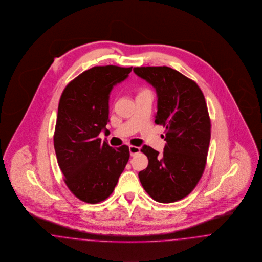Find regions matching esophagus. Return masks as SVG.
I'll use <instances>...</instances> for the list:
<instances>
[{
    "label": "esophagus",
    "mask_w": 262,
    "mask_h": 262,
    "mask_svg": "<svg viewBox=\"0 0 262 262\" xmlns=\"http://www.w3.org/2000/svg\"><path fill=\"white\" fill-rule=\"evenodd\" d=\"M129 151H130V155L134 157L140 152V148H138L136 146H129Z\"/></svg>",
    "instance_id": "esophagus-1"
}]
</instances>
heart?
Segmentation results:
<instances>
[{
	"instance_id": "obj_1",
	"label": "heart",
	"mask_w": 262,
	"mask_h": 262,
	"mask_svg": "<svg viewBox=\"0 0 262 262\" xmlns=\"http://www.w3.org/2000/svg\"><path fill=\"white\" fill-rule=\"evenodd\" d=\"M144 92H145V91H144Z\"/></svg>"
}]
</instances>
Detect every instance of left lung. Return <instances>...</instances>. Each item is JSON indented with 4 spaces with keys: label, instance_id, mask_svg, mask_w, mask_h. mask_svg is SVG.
<instances>
[{
    "label": "left lung",
    "instance_id": "1",
    "mask_svg": "<svg viewBox=\"0 0 262 262\" xmlns=\"http://www.w3.org/2000/svg\"><path fill=\"white\" fill-rule=\"evenodd\" d=\"M133 71L156 89L155 122L165 127L166 141L162 155L149 146L142 148L149 164L139 179L154 200L179 201L192 191L205 169L211 138L205 97L197 83L177 70L163 66Z\"/></svg>",
    "mask_w": 262,
    "mask_h": 262
}]
</instances>
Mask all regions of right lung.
<instances>
[{"instance_id":"1","label":"right lung","mask_w":262,"mask_h":262,"mask_svg":"<svg viewBox=\"0 0 262 262\" xmlns=\"http://www.w3.org/2000/svg\"><path fill=\"white\" fill-rule=\"evenodd\" d=\"M132 67L96 66L71 81L60 97L54 132L58 165L70 191L83 202L105 200L128 163L129 148H112L101 141L106 129L113 85L129 76Z\"/></svg>"}]
</instances>
